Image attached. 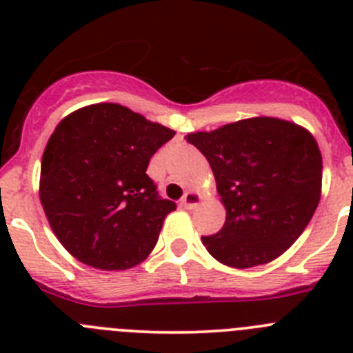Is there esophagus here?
<instances>
[{"label":"esophagus","instance_id":"obj_1","mask_svg":"<svg viewBox=\"0 0 353 353\" xmlns=\"http://www.w3.org/2000/svg\"><path fill=\"white\" fill-rule=\"evenodd\" d=\"M199 201H201V196H199V192L189 191V192H185V196L182 198L180 205H182L183 208H187V210H192V208L198 207Z\"/></svg>","mask_w":353,"mask_h":353}]
</instances>
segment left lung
Listing matches in <instances>:
<instances>
[{"label":"left lung","instance_id":"obj_1","mask_svg":"<svg viewBox=\"0 0 353 353\" xmlns=\"http://www.w3.org/2000/svg\"><path fill=\"white\" fill-rule=\"evenodd\" d=\"M185 139L207 157L226 208L221 232L201 236L235 269L281 256L310 224L322 194V154L304 127L272 117L239 120Z\"/></svg>","mask_w":353,"mask_h":353}]
</instances>
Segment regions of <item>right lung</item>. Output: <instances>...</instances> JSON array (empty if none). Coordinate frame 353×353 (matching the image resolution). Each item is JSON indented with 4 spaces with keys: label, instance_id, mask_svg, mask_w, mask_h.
<instances>
[{
    "label": "right lung",
    "instance_id": "add662e5",
    "mask_svg": "<svg viewBox=\"0 0 353 353\" xmlns=\"http://www.w3.org/2000/svg\"><path fill=\"white\" fill-rule=\"evenodd\" d=\"M174 130L113 102L81 108L56 125L42 155L40 203L51 230L81 263L136 267L176 208L146 174Z\"/></svg>",
    "mask_w": 353,
    "mask_h": 353
}]
</instances>
